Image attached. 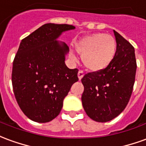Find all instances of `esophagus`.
<instances>
[{"label": "esophagus", "instance_id": "obj_1", "mask_svg": "<svg viewBox=\"0 0 146 146\" xmlns=\"http://www.w3.org/2000/svg\"><path fill=\"white\" fill-rule=\"evenodd\" d=\"M78 78H79V80H81L82 79V77H83L84 76V73L82 70H80L79 72H78Z\"/></svg>", "mask_w": 146, "mask_h": 146}]
</instances>
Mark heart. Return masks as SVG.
Listing matches in <instances>:
<instances>
[{
  "label": "heart",
  "instance_id": "1",
  "mask_svg": "<svg viewBox=\"0 0 146 146\" xmlns=\"http://www.w3.org/2000/svg\"><path fill=\"white\" fill-rule=\"evenodd\" d=\"M76 49L88 70L98 72L106 69L112 62L115 56L117 43L111 35L97 32L80 39L76 44ZM70 58L73 61L76 60L73 52L70 53Z\"/></svg>",
  "mask_w": 146,
  "mask_h": 146
}]
</instances>
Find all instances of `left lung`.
I'll list each match as a JSON object with an SVG mask.
<instances>
[{
  "label": "left lung",
  "instance_id": "1",
  "mask_svg": "<svg viewBox=\"0 0 146 146\" xmlns=\"http://www.w3.org/2000/svg\"><path fill=\"white\" fill-rule=\"evenodd\" d=\"M117 49L106 69L85 74L82 105L88 116L99 123L111 121L125 109L132 94L137 63L134 48L114 30Z\"/></svg>",
  "mask_w": 146,
  "mask_h": 146
}]
</instances>
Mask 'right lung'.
Wrapping results in <instances>:
<instances>
[{
    "label": "right lung",
    "mask_w": 146,
    "mask_h": 146,
    "mask_svg": "<svg viewBox=\"0 0 146 146\" xmlns=\"http://www.w3.org/2000/svg\"><path fill=\"white\" fill-rule=\"evenodd\" d=\"M69 24L46 23L21 41L13 61L12 82L20 109L28 119L48 123L58 115L78 70L65 63L70 50L57 40L73 30Z\"/></svg>",
    "instance_id": "obj_1"
}]
</instances>
